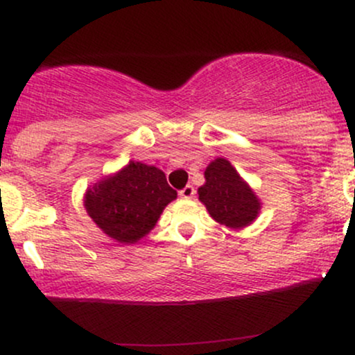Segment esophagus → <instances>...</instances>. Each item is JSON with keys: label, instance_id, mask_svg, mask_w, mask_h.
<instances>
[{"label": "esophagus", "instance_id": "1", "mask_svg": "<svg viewBox=\"0 0 355 355\" xmlns=\"http://www.w3.org/2000/svg\"><path fill=\"white\" fill-rule=\"evenodd\" d=\"M178 195H180L182 198H191L195 195V189L191 185H187V187H183L180 191H178Z\"/></svg>", "mask_w": 355, "mask_h": 355}]
</instances>
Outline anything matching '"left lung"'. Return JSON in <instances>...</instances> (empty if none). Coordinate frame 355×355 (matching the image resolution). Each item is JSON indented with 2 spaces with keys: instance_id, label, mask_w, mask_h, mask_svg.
<instances>
[{
  "instance_id": "left-lung-1",
  "label": "left lung",
  "mask_w": 355,
  "mask_h": 355,
  "mask_svg": "<svg viewBox=\"0 0 355 355\" xmlns=\"http://www.w3.org/2000/svg\"><path fill=\"white\" fill-rule=\"evenodd\" d=\"M198 200L210 217L229 229H245L259 217L262 202L227 158H215L205 168Z\"/></svg>"
}]
</instances>
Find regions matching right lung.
I'll list each match as a JSON object with an SVG mask.
<instances>
[{
	"mask_svg": "<svg viewBox=\"0 0 355 355\" xmlns=\"http://www.w3.org/2000/svg\"><path fill=\"white\" fill-rule=\"evenodd\" d=\"M177 198L165 173L153 165L130 160L115 173L89 185L83 205L96 227L123 245L150 234L162 211Z\"/></svg>",
	"mask_w": 355,
	"mask_h": 355,
	"instance_id": "right-lung-1",
	"label": "right lung"
}]
</instances>
